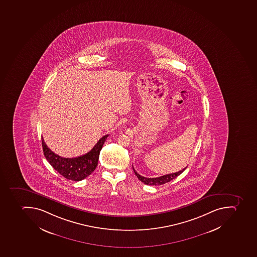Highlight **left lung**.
<instances>
[{
    "label": "left lung",
    "mask_w": 257,
    "mask_h": 257,
    "mask_svg": "<svg viewBox=\"0 0 257 257\" xmlns=\"http://www.w3.org/2000/svg\"><path fill=\"white\" fill-rule=\"evenodd\" d=\"M185 169H186V168L183 169L182 170L179 171V172H177V173H170V174L165 175V176L156 177V178H148V177H142L141 175L139 174V173L135 170L133 167L134 173H135V174L137 176L139 180L142 181V182H144L145 185H164L165 183L169 182V181H172L173 179L178 177L179 175H181V173L185 170Z\"/></svg>",
    "instance_id": "left-lung-1"
}]
</instances>
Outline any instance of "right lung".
I'll return each instance as SVG.
<instances>
[{
  "instance_id": "right-lung-1",
  "label": "right lung",
  "mask_w": 257,
  "mask_h": 257,
  "mask_svg": "<svg viewBox=\"0 0 257 257\" xmlns=\"http://www.w3.org/2000/svg\"><path fill=\"white\" fill-rule=\"evenodd\" d=\"M108 136L109 135H105L101 138L90 152L76 158H64L55 154L42 138L43 154L50 165L63 177L71 181H80L88 177L97 168L100 152Z\"/></svg>"
}]
</instances>
